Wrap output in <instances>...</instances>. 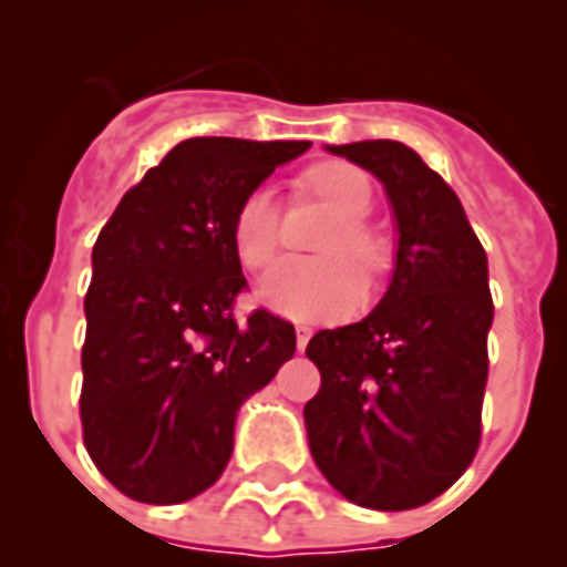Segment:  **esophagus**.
I'll return each mask as SVG.
<instances>
[{"mask_svg":"<svg viewBox=\"0 0 567 567\" xmlns=\"http://www.w3.org/2000/svg\"><path fill=\"white\" fill-rule=\"evenodd\" d=\"M309 336H312V330H309V327H298V330H295V343H298V352L307 350Z\"/></svg>","mask_w":567,"mask_h":567,"instance_id":"esophagus-1","label":"esophagus"}]
</instances>
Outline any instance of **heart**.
Here are the masks:
<instances>
[{
	"mask_svg": "<svg viewBox=\"0 0 567 567\" xmlns=\"http://www.w3.org/2000/svg\"><path fill=\"white\" fill-rule=\"evenodd\" d=\"M307 188L321 197L336 220L318 240L321 258H284L258 280V301L292 321L341 318L364 301V269L384 264V240L364 224L372 186L361 168L350 163H323L307 174ZM231 246L240 264L258 269L278 246V200L269 186H258L244 197L231 220Z\"/></svg>",
	"mask_w": 567,
	"mask_h": 567,
	"instance_id": "heart-1",
	"label": "heart"
}]
</instances>
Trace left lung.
Masks as SVG:
<instances>
[{
	"instance_id": "8db88e82",
	"label": "left lung",
	"mask_w": 567,
	"mask_h": 567,
	"mask_svg": "<svg viewBox=\"0 0 567 567\" xmlns=\"http://www.w3.org/2000/svg\"><path fill=\"white\" fill-rule=\"evenodd\" d=\"M375 174L393 206L395 269L364 321L307 343L321 390L303 408L318 471L343 499L410 511L442 496L482 439L493 298L456 192L395 140L327 145Z\"/></svg>"
}]
</instances>
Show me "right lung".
Masks as SVG:
<instances>
[{
    "label": "right lung",
    "mask_w": 567,
    "mask_h": 567,
    "mask_svg": "<svg viewBox=\"0 0 567 567\" xmlns=\"http://www.w3.org/2000/svg\"><path fill=\"white\" fill-rule=\"evenodd\" d=\"M312 143L192 137L128 188L91 251L82 439L128 499L181 505L212 487L237 410L295 355V327L231 303L246 287L231 220Z\"/></svg>",
    "instance_id": "right-lung-1"
}]
</instances>
